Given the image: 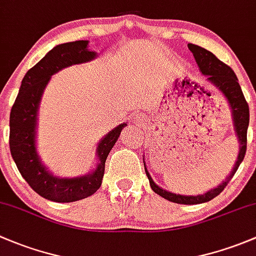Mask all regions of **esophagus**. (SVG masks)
Instances as JSON below:
<instances>
[{
    "label": "esophagus",
    "instance_id": "34e87169",
    "mask_svg": "<svg viewBox=\"0 0 256 256\" xmlns=\"http://www.w3.org/2000/svg\"><path fill=\"white\" fill-rule=\"evenodd\" d=\"M134 122H136L139 124V123H143L144 122V118L142 117V116H134Z\"/></svg>",
    "mask_w": 256,
    "mask_h": 256
}]
</instances>
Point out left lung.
I'll list each match as a JSON object with an SVG mask.
<instances>
[{"instance_id":"8db88e82","label":"left lung","mask_w":256,"mask_h":256,"mask_svg":"<svg viewBox=\"0 0 256 256\" xmlns=\"http://www.w3.org/2000/svg\"><path fill=\"white\" fill-rule=\"evenodd\" d=\"M187 46H188V49L191 50V52L194 54V60H196L201 72L206 76V80L210 84V85L214 86L218 91L222 92V94H224L226 101H228L229 107H230L232 110L234 130H236L239 142L238 158H236V164H234L230 175H229L224 181H222L220 185L210 190V191L204 192V194H197V196L176 194L162 188V187H159L154 181H152V176L148 172L146 164H144V168H146V176L148 178H149L150 187H152V191H154L155 194L164 197L168 201L175 202V204H197L210 201V200L214 198L216 196H218V194L226 188V186L228 185V182L232 180L234 174L238 170L239 165L243 162L246 152V132L248 126H249V106H248L246 97H244L243 91H242L236 74H234V71L232 70L228 65H226L224 62H220L216 55H213L212 52H208L207 49L201 48V46H194V44L191 43L187 44Z\"/></svg>"}]
</instances>
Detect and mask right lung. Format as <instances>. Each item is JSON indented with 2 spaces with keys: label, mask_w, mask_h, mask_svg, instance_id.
Returning a JSON list of instances; mask_svg holds the SVG:
<instances>
[{
  "label": "right lung",
  "mask_w": 256,
  "mask_h": 256,
  "mask_svg": "<svg viewBox=\"0 0 256 256\" xmlns=\"http://www.w3.org/2000/svg\"><path fill=\"white\" fill-rule=\"evenodd\" d=\"M88 40H76L54 46L23 78L20 92L10 114V149L20 175L32 188L44 198L54 202H74L94 194L100 188L104 164L110 149L118 140L122 123L97 144V166L92 172L78 178H58L40 162L36 146V120L42 96L52 75L74 64L88 62L96 52L88 49Z\"/></svg>",
  "instance_id": "add662e5"
}]
</instances>
